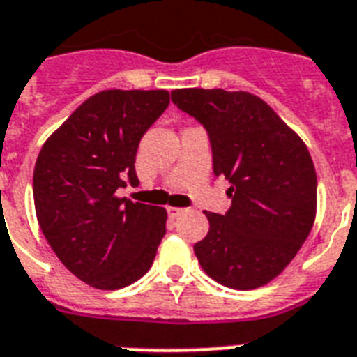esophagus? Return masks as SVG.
Here are the masks:
<instances>
[{
  "label": "esophagus",
  "instance_id": "1",
  "mask_svg": "<svg viewBox=\"0 0 357 357\" xmlns=\"http://www.w3.org/2000/svg\"><path fill=\"white\" fill-rule=\"evenodd\" d=\"M185 211H187V209H183V207H168V215H170V217H179V215H183Z\"/></svg>",
  "mask_w": 357,
  "mask_h": 357
}]
</instances>
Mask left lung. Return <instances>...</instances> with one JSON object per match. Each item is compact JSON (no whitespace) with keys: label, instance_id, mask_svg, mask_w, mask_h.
<instances>
[{"label":"left lung","instance_id":"8db88e82","mask_svg":"<svg viewBox=\"0 0 357 357\" xmlns=\"http://www.w3.org/2000/svg\"><path fill=\"white\" fill-rule=\"evenodd\" d=\"M172 102L209 133L213 168L229 181L231 207L207 213L195 244L202 268L229 289L272 282L310 235L317 174L307 146L259 96L222 89H178Z\"/></svg>","mask_w":357,"mask_h":357}]
</instances>
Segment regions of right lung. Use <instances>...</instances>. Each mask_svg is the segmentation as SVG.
Listing matches in <instances>:
<instances>
[{
	"mask_svg": "<svg viewBox=\"0 0 357 357\" xmlns=\"http://www.w3.org/2000/svg\"><path fill=\"white\" fill-rule=\"evenodd\" d=\"M170 103L167 91H102L42 146L33 172L36 220L61 263L94 289L114 291L150 271L167 209L116 196L139 183L142 135Z\"/></svg>",
	"mask_w": 357,
	"mask_h": 357,
	"instance_id": "right-lung-1",
	"label": "right lung"
}]
</instances>
